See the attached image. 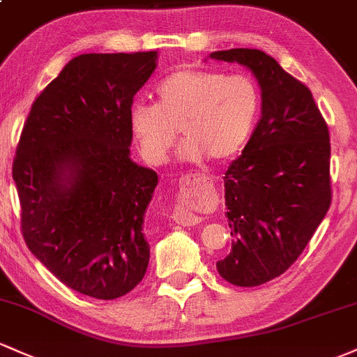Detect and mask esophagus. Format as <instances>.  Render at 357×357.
<instances>
[{
  "label": "esophagus",
  "mask_w": 357,
  "mask_h": 357,
  "mask_svg": "<svg viewBox=\"0 0 357 357\" xmlns=\"http://www.w3.org/2000/svg\"><path fill=\"white\" fill-rule=\"evenodd\" d=\"M188 176H191V174H188ZM172 220H174L176 223H181V225H197V223L199 222V218L195 213H190V211L176 210V211H172Z\"/></svg>",
  "instance_id": "obj_1"
}]
</instances>
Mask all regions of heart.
Wrapping results in <instances>:
<instances>
[{"label":"heart","instance_id":"obj_1","mask_svg":"<svg viewBox=\"0 0 357 357\" xmlns=\"http://www.w3.org/2000/svg\"><path fill=\"white\" fill-rule=\"evenodd\" d=\"M155 105L137 101L128 109V127L140 155L164 164L178 139L188 162L227 160L252 134L261 112V91L245 74L215 69H179L155 86Z\"/></svg>","mask_w":357,"mask_h":357}]
</instances>
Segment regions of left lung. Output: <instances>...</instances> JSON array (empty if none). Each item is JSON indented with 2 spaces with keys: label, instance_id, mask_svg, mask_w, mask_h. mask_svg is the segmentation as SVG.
I'll return each mask as SVG.
<instances>
[{
  "label": "left lung",
  "instance_id": "left-lung-1",
  "mask_svg": "<svg viewBox=\"0 0 357 357\" xmlns=\"http://www.w3.org/2000/svg\"><path fill=\"white\" fill-rule=\"evenodd\" d=\"M210 57L248 66L262 91L261 119L223 178L234 242L217 262L229 283L259 287L298 259L331 208L328 127L310 89L262 50Z\"/></svg>",
  "mask_w": 357,
  "mask_h": 357
}]
</instances>
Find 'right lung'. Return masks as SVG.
Here are the masks:
<instances>
[{"instance_id": "obj_1", "label": "right lung", "mask_w": 357, "mask_h": 357, "mask_svg": "<svg viewBox=\"0 0 357 357\" xmlns=\"http://www.w3.org/2000/svg\"><path fill=\"white\" fill-rule=\"evenodd\" d=\"M155 57H74L35 98L18 140L25 244L66 287L93 298H120L147 271L142 223L158 174L128 158V109Z\"/></svg>"}]
</instances>
